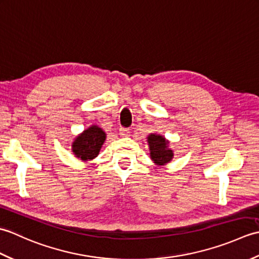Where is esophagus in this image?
I'll return each instance as SVG.
<instances>
[{
  "mask_svg": "<svg viewBox=\"0 0 259 259\" xmlns=\"http://www.w3.org/2000/svg\"><path fill=\"white\" fill-rule=\"evenodd\" d=\"M130 134V130L128 128H120V136L121 137H128Z\"/></svg>",
  "mask_w": 259,
  "mask_h": 259,
  "instance_id": "esophagus-1",
  "label": "esophagus"
}]
</instances>
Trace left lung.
Returning <instances> with one entry per match:
<instances>
[{
  "label": "left lung",
  "instance_id": "1",
  "mask_svg": "<svg viewBox=\"0 0 259 259\" xmlns=\"http://www.w3.org/2000/svg\"><path fill=\"white\" fill-rule=\"evenodd\" d=\"M150 157L157 164H164L172 159V150L168 148V141L161 136L150 135L148 137Z\"/></svg>",
  "mask_w": 259,
  "mask_h": 259
}]
</instances>
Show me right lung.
Instances as JSON below:
<instances>
[{
  "instance_id": "right-lung-1",
  "label": "right lung",
  "mask_w": 259,
  "mask_h": 259,
  "mask_svg": "<svg viewBox=\"0 0 259 259\" xmlns=\"http://www.w3.org/2000/svg\"><path fill=\"white\" fill-rule=\"evenodd\" d=\"M104 140H106V134L102 129L97 125H92L74 140L72 150L74 155L82 160H90L99 155Z\"/></svg>"
}]
</instances>
